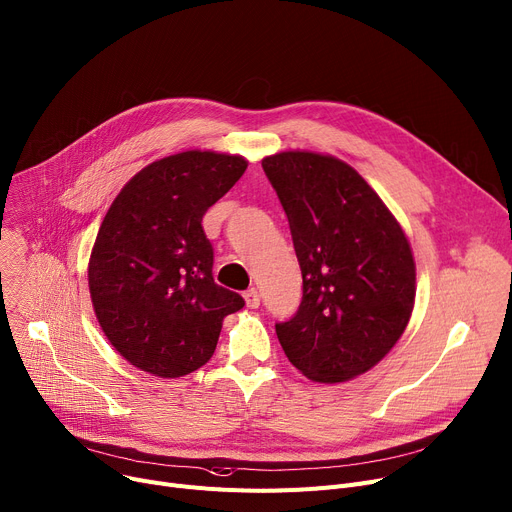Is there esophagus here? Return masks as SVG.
Wrapping results in <instances>:
<instances>
[{
    "instance_id": "esophagus-1",
    "label": "esophagus",
    "mask_w": 512,
    "mask_h": 512,
    "mask_svg": "<svg viewBox=\"0 0 512 512\" xmlns=\"http://www.w3.org/2000/svg\"><path fill=\"white\" fill-rule=\"evenodd\" d=\"M243 296L247 300V306H251V309H257V306H259V292H257V288H249Z\"/></svg>"
}]
</instances>
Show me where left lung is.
I'll return each mask as SVG.
<instances>
[{
    "mask_svg": "<svg viewBox=\"0 0 512 512\" xmlns=\"http://www.w3.org/2000/svg\"><path fill=\"white\" fill-rule=\"evenodd\" d=\"M288 216L302 300L276 323L288 360L317 383L370 370L397 344L416 296L410 243L352 166L313 152L261 162Z\"/></svg>",
    "mask_w": 512,
    "mask_h": 512,
    "instance_id": "obj_1",
    "label": "left lung"
}]
</instances>
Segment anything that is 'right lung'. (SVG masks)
Masks as SVG:
<instances>
[{
  "label": "right lung",
  "mask_w": 512,
  "mask_h": 512,
  "mask_svg": "<svg viewBox=\"0 0 512 512\" xmlns=\"http://www.w3.org/2000/svg\"><path fill=\"white\" fill-rule=\"evenodd\" d=\"M247 160L189 150L140 170L96 234L88 286L115 350L154 377L206 364L226 315L245 300L214 282V249L201 220L243 177Z\"/></svg>",
  "instance_id": "obj_1"
}]
</instances>
